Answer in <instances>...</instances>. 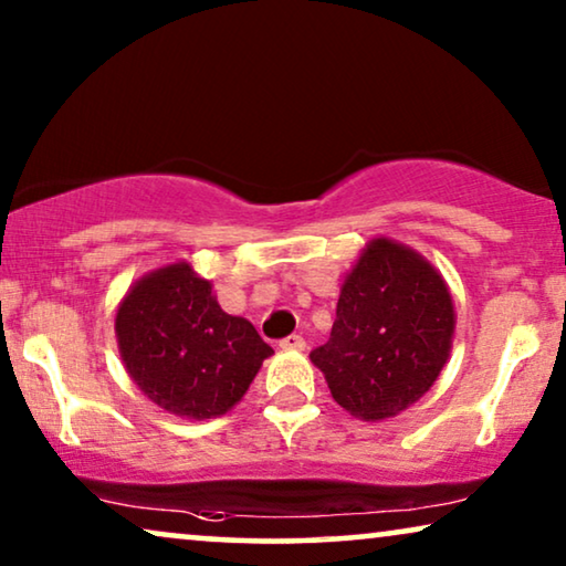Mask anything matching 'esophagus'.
<instances>
[{
    "label": "esophagus",
    "instance_id": "esophagus-1",
    "mask_svg": "<svg viewBox=\"0 0 566 566\" xmlns=\"http://www.w3.org/2000/svg\"><path fill=\"white\" fill-rule=\"evenodd\" d=\"M281 347H283V350H304L306 339L301 335H289V337L281 339Z\"/></svg>",
    "mask_w": 566,
    "mask_h": 566
}]
</instances>
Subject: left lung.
<instances>
[{"mask_svg": "<svg viewBox=\"0 0 566 566\" xmlns=\"http://www.w3.org/2000/svg\"><path fill=\"white\" fill-rule=\"evenodd\" d=\"M453 329L443 275L422 254L378 237L347 273L332 335L312 350V363L339 407L360 420H386L436 384Z\"/></svg>", "mask_w": 566, "mask_h": 566, "instance_id": "left-lung-1", "label": "left lung"}]
</instances>
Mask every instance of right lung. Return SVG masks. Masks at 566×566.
Returning <instances> with one entry per match:
<instances>
[{
	"label": "right lung",
	"instance_id": "obj_1",
	"mask_svg": "<svg viewBox=\"0 0 566 566\" xmlns=\"http://www.w3.org/2000/svg\"><path fill=\"white\" fill-rule=\"evenodd\" d=\"M115 337L138 389L188 420L227 415L273 355L250 322L223 312L211 281L188 262L130 285L115 314Z\"/></svg>",
	"mask_w": 566,
	"mask_h": 566
}]
</instances>
